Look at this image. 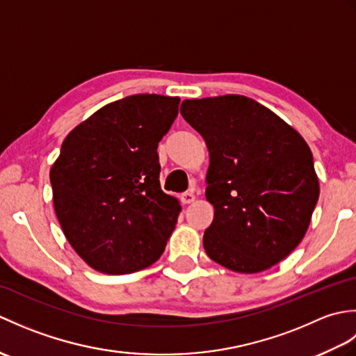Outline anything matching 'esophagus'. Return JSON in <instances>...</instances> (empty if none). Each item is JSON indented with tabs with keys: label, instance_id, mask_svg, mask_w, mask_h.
Returning a JSON list of instances; mask_svg holds the SVG:
<instances>
[{
	"label": "esophagus",
	"instance_id": "1",
	"mask_svg": "<svg viewBox=\"0 0 356 356\" xmlns=\"http://www.w3.org/2000/svg\"><path fill=\"white\" fill-rule=\"evenodd\" d=\"M180 199H182V203H184V205H190V203H193L194 202V194L191 193V191H188V193H184L182 194V197H180Z\"/></svg>",
	"mask_w": 356,
	"mask_h": 356
}]
</instances>
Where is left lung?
<instances>
[{
  "label": "left lung",
  "instance_id": "1",
  "mask_svg": "<svg viewBox=\"0 0 356 356\" xmlns=\"http://www.w3.org/2000/svg\"><path fill=\"white\" fill-rule=\"evenodd\" d=\"M180 115L209 153L207 199L214 218L203 234L209 259L245 274L282 261L303 240L318 202L311 148L246 96L185 99Z\"/></svg>",
  "mask_w": 356,
  "mask_h": 356
}]
</instances>
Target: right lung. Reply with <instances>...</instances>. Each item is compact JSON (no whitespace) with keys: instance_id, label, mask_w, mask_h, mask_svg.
<instances>
[{"instance_id":"obj_1","label":"right lung","mask_w":356,"mask_h":356,"mask_svg":"<svg viewBox=\"0 0 356 356\" xmlns=\"http://www.w3.org/2000/svg\"><path fill=\"white\" fill-rule=\"evenodd\" d=\"M179 97L131 95L105 105L63 142L50 184L58 220L86 263L131 274L165 251L180 213L161 190L157 147Z\"/></svg>"}]
</instances>
